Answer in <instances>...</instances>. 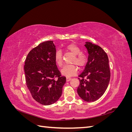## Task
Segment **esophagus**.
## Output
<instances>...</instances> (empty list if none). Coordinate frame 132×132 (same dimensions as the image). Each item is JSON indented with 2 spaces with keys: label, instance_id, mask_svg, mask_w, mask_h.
<instances>
[{
  "label": "esophagus",
  "instance_id": "obj_1",
  "mask_svg": "<svg viewBox=\"0 0 132 132\" xmlns=\"http://www.w3.org/2000/svg\"><path fill=\"white\" fill-rule=\"evenodd\" d=\"M71 79L70 78H69V77H67V78H66V81H69L70 80H71Z\"/></svg>",
  "mask_w": 132,
  "mask_h": 132
}]
</instances>
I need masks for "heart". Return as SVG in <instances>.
<instances>
[{
  "label": "heart",
  "instance_id": "b5f03b06",
  "mask_svg": "<svg viewBox=\"0 0 132 132\" xmlns=\"http://www.w3.org/2000/svg\"><path fill=\"white\" fill-rule=\"evenodd\" d=\"M65 50L74 55L72 60L73 64L78 65L80 68L84 67L87 63V58L86 55L81 53L80 48L74 44H70L65 47ZM54 60L59 67H62L63 64V56L62 52L57 50L54 54ZM61 74L67 77H70L75 75L78 72V67L75 65H65L61 70Z\"/></svg>",
  "mask_w": 132,
  "mask_h": 132
}]
</instances>
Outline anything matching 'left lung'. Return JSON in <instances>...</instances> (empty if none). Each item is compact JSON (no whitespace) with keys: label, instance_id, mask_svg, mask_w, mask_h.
Here are the masks:
<instances>
[{"label":"left lung","instance_id":"8db88e82","mask_svg":"<svg viewBox=\"0 0 132 132\" xmlns=\"http://www.w3.org/2000/svg\"><path fill=\"white\" fill-rule=\"evenodd\" d=\"M84 46L89 55L85 69L79 75L77 92L83 100L93 102L102 96L109 85V58L101 47L90 42H86Z\"/></svg>","mask_w":132,"mask_h":132}]
</instances>
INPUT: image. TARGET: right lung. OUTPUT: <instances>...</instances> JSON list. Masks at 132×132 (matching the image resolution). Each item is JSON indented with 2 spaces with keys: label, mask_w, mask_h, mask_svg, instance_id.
<instances>
[{
  "label": "right lung",
  "mask_w": 132,
  "mask_h": 132,
  "mask_svg": "<svg viewBox=\"0 0 132 132\" xmlns=\"http://www.w3.org/2000/svg\"><path fill=\"white\" fill-rule=\"evenodd\" d=\"M55 52L52 41L43 42L32 50L25 60L27 86L32 97L43 105H50L58 100L66 82V78L62 77L57 68Z\"/></svg>",
  "instance_id": "right-lung-1"
}]
</instances>
